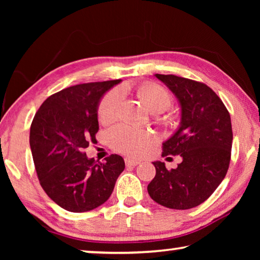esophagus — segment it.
Returning a JSON list of instances; mask_svg holds the SVG:
<instances>
[{
    "mask_svg": "<svg viewBox=\"0 0 260 260\" xmlns=\"http://www.w3.org/2000/svg\"><path fill=\"white\" fill-rule=\"evenodd\" d=\"M125 162H126V166L134 167V166H138L141 161L138 159H133V158H126Z\"/></svg>",
    "mask_w": 260,
    "mask_h": 260,
    "instance_id": "1",
    "label": "esophagus"
}]
</instances>
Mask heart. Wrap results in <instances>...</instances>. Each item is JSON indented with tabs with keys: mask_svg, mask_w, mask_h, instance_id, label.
<instances>
[{
	"mask_svg": "<svg viewBox=\"0 0 260 260\" xmlns=\"http://www.w3.org/2000/svg\"><path fill=\"white\" fill-rule=\"evenodd\" d=\"M140 99L152 112L165 111L172 104V96L165 88L155 83H146L138 90ZM121 102V91L113 89L104 96L99 107V119L103 124L117 117ZM110 139L113 147L129 155H139L143 151L147 135L128 126H119L111 131Z\"/></svg>",
	"mask_w": 260,
	"mask_h": 260,
	"instance_id": "obj_1",
	"label": "heart"
}]
</instances>
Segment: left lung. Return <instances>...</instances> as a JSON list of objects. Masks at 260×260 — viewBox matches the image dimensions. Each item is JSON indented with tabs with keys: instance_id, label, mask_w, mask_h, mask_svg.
I'll return each instance as SVG.
<instances>
[{
	"instance_id": "8db88e82",
	"label": "left lung",
	"mask_w": 260,
	"mask_h": 260,
	"mask_svg": "<svg viewBox=\"0 0 260 260\" xmlns=\"http://www.w3.org/2000/svg\"><path fill=\"white\" fill-rule=\"evenodd\" d=\"M180 105V124L162 142L161 156L180 155L177 169L152 161L156 175L148 192L156 203L174 210L195 208L206 201L225 178L231 160V116L218 95L204 83L173 74H155Z\"/></svg>"
}]
</instances>
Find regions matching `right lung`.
Returning <instances> with one entry per match:
<instances>
[{
	"label": "right lung",
	"mask_w": 260,
	"mask_h": 260,
	"mask_svg": "<svg viewBox=\"0 0 260 260\" xmlns=\"http://www.w3.org/2000/svg\"><path fill=\"white\" fill-rule=\"evenodd\" d=\"M121 81L65 88L49 96L34 116L29 147L38 178L47 195L70 212H87L105 203L125 169L124 158L116 153L101 162L83 152L96 141L101 100Z\"/></svg>",
	"instance_id": "obj_1"
}]
</instances>
